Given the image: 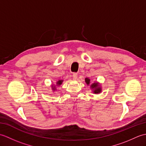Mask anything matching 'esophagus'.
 <instances>
[{
	"label": "esophagus",
	"mask_w": 146,
	"mask_h": 146,
	"mask_svg": "<svg viewBox=\"0 0 146 146\" xmlns=\"http://www.w3.org/2000/svg\"><path fill=\"white\" fill-rule=\"evenodd\" d=\"M73 77L74 79H76L77 78H78V74H77V73H73Z\"/></svg>",
	"instance_id": "esophagus-1"
}]
</instances>
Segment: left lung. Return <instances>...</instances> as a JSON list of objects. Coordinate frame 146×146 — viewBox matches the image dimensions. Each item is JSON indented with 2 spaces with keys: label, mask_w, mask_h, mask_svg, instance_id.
Segmentation results:
<instances>
[{
  "label": "left lung",
  "mask_w": 146,
  "mask_h": 146,
  "mask_svg": "<svg viewBox=\"0 0 146 146\" xmlns=\"http://www.w3.org/2000/svg\"><path fill=\"white\" fill-rule=\"evenodd\" d=\"M90 82V80L89 78H85V82L86 83V84L89 85ZM98 83H93V84L91 85V88L94 89V92L95 93V94H98V93H100L101 92V88L100 87H98Z\"/></svg>",
  "instance_id": "8db88e82"
}]
</instances>
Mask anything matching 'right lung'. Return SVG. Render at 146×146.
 Returning a JSON list of instances; mask_svg holds the SVG:
<instances>
[{
	"instance_id": "right-lung-1",
	"label": "right lung",
	"mask_w": 146,
	"mask_h": 146,
	"mask_svg": "<svg viewBox=\"0 0 146 146\" xmlns=\"http://www.w3.org/2000/svg\"><path fill=\"white\" fill-rule=\"evenodd\" d=\"M63 82V80H59V81L56 83L57 85H60ZM52 90H56L55 89V86H52Z\"/></svg>"
}]
</instances>
